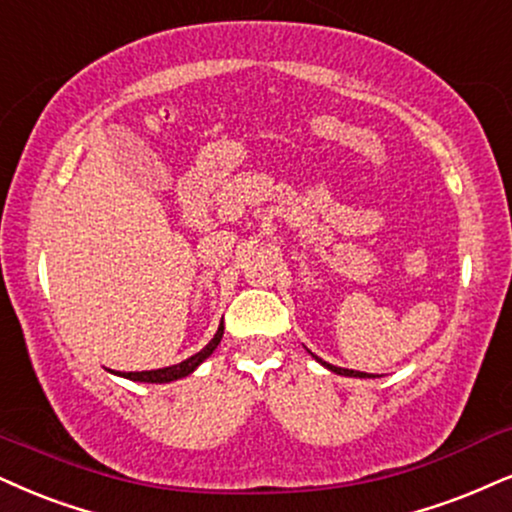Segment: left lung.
I'll return each instance as SVG.
<instances>
[{"label": "left lung", "mask_w": 512, "mask_h": 512, "mask_svg": "<svg viewBox=\"0 0 512 512\" xmlns=\"http://www.w3.org/2000/svg\"><path fill=\"white\" fill-rule=\"evenodd\" d=\"M318 358V356H315ZM320 363L325 365V368H330L332 372H337V375H349V377H370V375H365V372H358V370H346V368H337V365H332V363H325L323 358H318Z\"/></svg>", "instance_id": "8db88e82"}]
</instances>
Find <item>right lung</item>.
<instances>
[{
	"instance_id": "obj_1",
	"label": "right lung",
	"mask_w": 512,
	"mask_h": 512,
	"mask_svg": "<svg viewBox=\"0 0 512 512\" xmlns=\"http://www.w3.org/2000/svg\"><path fill=\"white\" fill-rule=\"evenodd\" d=\"M223 323H220L216 337L208 342L204 349H201L199 353H194V356H189L187 361H182L178 365H170V368H161V370H142V372H121L123 377H128V380H135V382H173V380H180V377H187L189 372H194V368H197L199 363H204L208 356H211L213 351H216V346L220 344V339H223Z\"/></svg>"
}]
</instances>
